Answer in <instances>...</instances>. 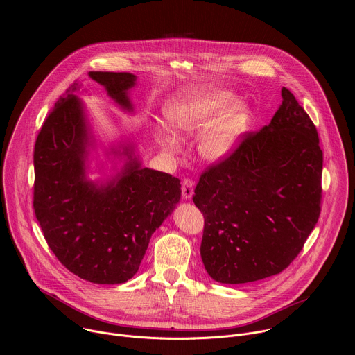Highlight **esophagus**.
<instances>
[{"label": "esophagus", "instance_id": "obj_1", "mask_svg": "<svg viewBox=\"0 0 355 355\" xmlns=\"http://www.w3.org/2000/svg\"><path fill=\"white\" fill-rule=\"evenodd\" d=\"M181 189H182V198L184 199H191L192 195H193V181L189 180V178H184Z\"/></svg>", "mask_w": 355, "mask_h": 355}]
</instances>
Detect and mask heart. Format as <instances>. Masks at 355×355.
Returning <instances> with one entry per match:
<instances>
[{"label": "heart", "instance_id": "heart-1", "mask_svg": "<svg viewBox=\"0 0 355 355\" xmlns=\"http://www.w3.org/2000/svg\"><path fill=\"white\" fill-rule=\"evenodd\" d=\"M222 89L188 88L177 94L164 107V115L175 135H195L205 130L199 141L204 159L219 163L227 159L241 136L247 132L250 108ZM157 140L168 150L177 148V140L164 130L157 132Z\"/></svg>", "mask_w": 355, "mask_h": 355}]
</instances>
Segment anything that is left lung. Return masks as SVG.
Here are the masks:
<instances>
[{"label": "left lung", "instance_id": "8db88e82", "mask_svg": "<svg viewBox=\"0 0 355 355\" xmlns=\"http://www.w3.org/2000/svg\"><path fill=\"white\" fill-rule=\"evenodd\" d=\"M270 125L202 173L192 196L204 214L200 257L222 284L284 271L320 215L323 151L309 115L288 88Z\"/></svg>", "mask_w": 355, "mask_h": 355}]
</instances>
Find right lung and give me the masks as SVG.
Instances as JSON below:
<instances>
[{
	"instance_id": "obj_1",
	"label": "right lung",
	"mask_w": 355,
	"mask_h": 355,
	"mask_svg": "<svg viewBox=\"0 0 355 355\" xmlns=\"http://www.w3.org/2000/svg\"><path fill=\"white\" fill-rule=\"evenodd\" d=\"M108 95L133 111L130 73L89 71ZM74 83L44 119L33 151V209L47 245L77 277L94 284H122L139 270L151 234L174 211L181 184L167 173L141 167L132 147L114 153L129 160L98 184L85 177L91 137Z\"/></svg>"
}]
</instances>
